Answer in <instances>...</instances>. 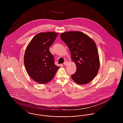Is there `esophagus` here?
<instances>
[{
  "instance_id": "esophagus-1",
  "label": "esophagus",
  "mask_w": 123,
  "mask_h": 123,
  "mask_svg": "<svg viewBox=\"0 0 123 123\" xmlns=\"http://www.w3.org/2000/svg\"><path fill=\"white\" fill-rule=\"evenodd\" d=\"M64 65H65V66H67V65L68 64V63L67 62L65 61V62H64Z\"/></svg>"
}]
</instances>
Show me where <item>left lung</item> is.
<instances>
[{
  "label": "left lung",
  "instance_id": "8db88e82",
  "mask_svg": "<svg viewBox=\"0 0 123 123\" xmlns=\"http://www.w3.org/2000/svg\"><path fill=\"white\" fill-rule=\"evenodd\" d=\"M60 38L70 50L71 59L76 66L71 75L73 80L79 85L91 82L99 68V53L94 40L80 31H68L61 34Z\"/></svg>",
  "mask_w": 123,
  "mask_h": 123
}]
</instances>
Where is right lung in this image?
I'll use <instances>...</instances> for the list:
<instances>
[{
	"mask_svg": "<svg viewBox=\"0 0 123 123\" xmlns=\"http://www.w3.org/2000/svg\"><path fill=\"white\" fill-rule=\"evenodd\" d=\"M58 33L47 32L35 35L26 47L24 64L29 76L39 83L46 84L53 79L60 68L54 64L49 48Z\"/></svg>",
	"mask_w": 123,
	"mask_h": 123,
	"instance_id": "right-lung-1",
	"label": "right lung"
}]
</instances>
